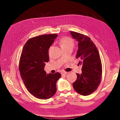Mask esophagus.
<instances>
[{
    "mask_svg": "<svg viewBox=\"0 0 120 120\" xmlns=\"http://www.w3.org/2000/svg\"><path fill=\"white\" fill-rule=\"evenodd\" d=\"M68 73V72H66V71H62V72H61V74L62 75H65V74H67Z\"/></svg>",
    "mask_w": 120,
    "mask_h": 120,
    "instance_id": "esophagus-1",
    "label": "esophagus"
}]
</instances>
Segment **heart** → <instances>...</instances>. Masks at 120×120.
Wrapping results in <instances>:
<instances>
[{"label":"heart","mask_w":120,"mask_h":120,"mask_svg":"<svg viewBox=\"0 0 120 120\" xmlns=\"http://www.w3.org/2000/svg\"><path fill=\"white\" fill-rule=\"evenodd\" d=\"M60 45L62 49L70 47L73 48L74 46V42L71 38L68 37H65L60 40Z\"/></svg>","instance_id":"b5f03b06"}]
</instances>
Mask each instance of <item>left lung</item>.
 I'll return each mask as SVG.
<instances>
[{
  "label": "left lung",
  "mask_w": 120,
  "mask_h": 120,
  "mask_svg": "<svg viewBox=\"0 0 120 120\" xmlns=\"http://www.w3.org/2000/svg\"><path fill=\"white\" fill-rule=\"evenodd\" d=\"M78 42L76 58H80L82 73H76V80L73 83L74 90L79 94L86 96L95 91L101 79L102 65L99 51L94 43L87 36L70 31Z\"/></svg>",
  "instance_id": "8db88e82"
}]
</instances>
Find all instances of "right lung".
<instances>
[{"label": "right lung", "mask_w": 120, "mask_h": 120, "mask_svg": "<svg viewBox=\"0 0 120 120\" xmlns=\"http://www.w3.org/2000/svg\"><path fill=\"white\" fill-rule=\"evenodd\" d=\"M57 37L56 34L42 35L31 38L24 45L21 55L19 70L28 91L35 97L48 99L56 91V83L61 74H47L44 70L48 62V50Z\"/></svg>", "instance_id": "add662e5"}]
</instances>
